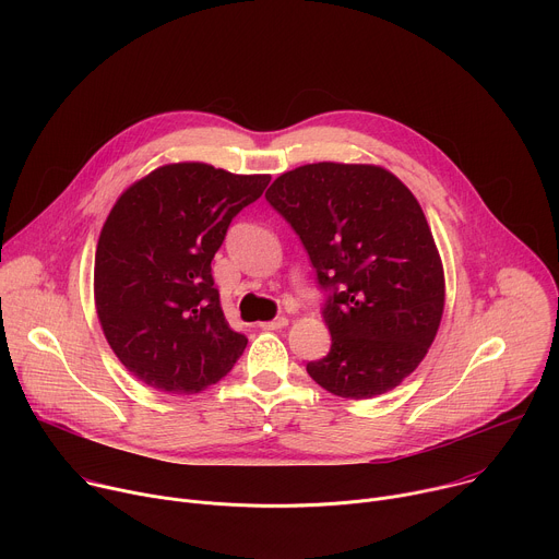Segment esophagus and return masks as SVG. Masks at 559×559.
<instances>
[{
	"label": "esophagus",
	"instance_id": "obj_1",
	"mask_svg": "<svg viewBox=\"0 0 559 559\" xmlns=\"http://www.w3.org/2000/svg\"><path fill=\"white\" fill-rule=\"evenodd\" d=\"M259 328H261V330H267V332H274V330H283V328H287V318H285V316H278V318H274V321L261 323Z\"/></svg>",
	"mask_w": 559,
	"mask_h": 559
}]
</instances>
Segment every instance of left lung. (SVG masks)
Returning a JSON list of instances; mask_svg holds the SVG:
<instances>
[{
    "mask_svg": "<svg viewBox=\"0 0 559 559\" xmlns=\"http://www.w3.org/2000/svg\"><path fill=\"white\" fill-rule=\"evenodd\" d=\"M330 289L325 358L307 373L362 401L401 384L427 356L444 311V270L412 190L380 166L307 164L265 192Z\"/></svg>",
    "mask_w": 559,
    "mask_h": 559,
    "instance_id": "left-lung-1",
    "label": "left lung"
}]
</instances>
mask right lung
Returning <instances> with one entry per match:
<instances>
[{
    "mask_svg": "<svg viewBox=\"0 0 559 559\" xmlns=\"http://www.w3.org/2000/svg\"><path fill=\"white\" fill-rule=\"evenodd\" d=\"M270 179L168 164L112 205L97 243L95 307L108 345L143 384L201 393L243 354L248 338L225 321L212 259Z\"/></svg>",
    "mask_w": 559,
    "mask_h": 559,
    "instance_id": "add662e5",
    "label": "right lung"
}]
</instances>
